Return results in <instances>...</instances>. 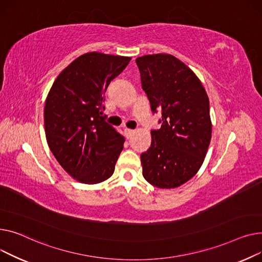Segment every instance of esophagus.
Here are the masks:
<instances>
[{"label":"esophagus","instance_id":"obj_1","mask_svg":"<svg viewBox=\"0 0 262 262\" xmlns=\"http://www.w3.org/2000/svg\"><path fill=\"white\" fill-rule=\"evenodd\" d=\"M125 133H126V136L129 138V137H131V136L135 133V130H132V129H128V128H126V129H125Z\"/></svg>","mask_w":262,"mask_h":262}]
</instances>
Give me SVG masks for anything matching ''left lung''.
<instances>
[{
  "instance_id": "8db88e82",
  "label": "left lung",
  "mask_w": 262,
  "mask_h": 262,
  "mask_svg": "<svg viewBox=\"0 0 262 262\" xmlns=\"http://www.w3.org/2000/svg\"><path fill=\"white\" fill-rule=\"evenodd\" d=\"M135 62L160 129L151 130L150 148L141 155L143 176L159 188H176L201 167L210 143L206 91L195 74L168 54L146 55Z\"/></svg>"
}]
</instances>
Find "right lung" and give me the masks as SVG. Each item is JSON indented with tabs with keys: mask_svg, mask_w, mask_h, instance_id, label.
<instances>
[{
	"mask_svg": "<svg viewBox=\"0 0 262 262\" xmlns=\"http://www.w3.org/2000/svg\"><path fill=\"white\" fill-rule=\"evenodd\" d=\"M131 58L84 54L59 74L44 106L46 141L64 170L84 184L109 179L125 138L105 121L104 94Z\"/></svg>",
	"mask_w": 262,
	"mask_h": 262,
	"instance_id": "right-lung-1",
	"label": "right lung"
}]
</instances>
